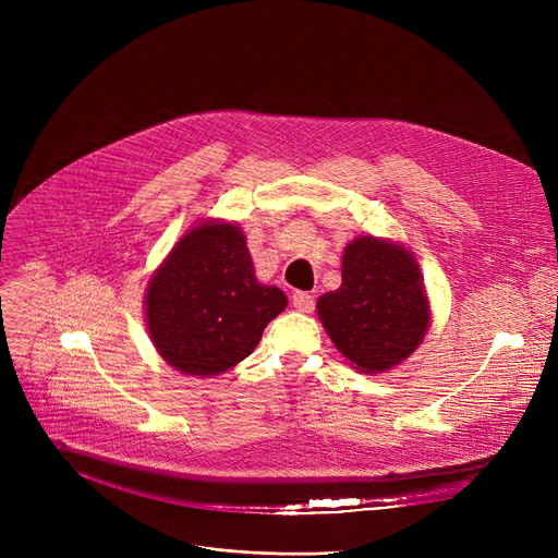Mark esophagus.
I'll use <instances>...</instances> for the list:
<instances>
[{
    "instance_id": "obj_1",
    "label": "esophagus",
    "mask_w": 558,
    "mask_h": 558,
    "mask_svg": "<svg viewBox=\"0 0 558 558\" xmlns=\"http://www.w3.org/2000/svg\"><path fill=\"white\" fill-rule=\"evenodd\" d=\"M291 305H294L299 312H312L314 296L307 294V291H294V294H291Z\"/></svg>"
}]
</instances>
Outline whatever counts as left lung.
I'll return each mask as SVG.
<instances>
[{
  "label": "left lung",
  "instance_id": "obj_1",
  "mask_svg": "<svg viewBox=\"0 0 558 558\" xmlns=\"http://www.w3.org/2000/svg\"><path fill=\"white\" fill-rule=\"evenodd\" d=\"M316 312L339 353L362 373L404 362L432 318L414 255L371 234L343 248L341 287L320 296Z\"/></svg>",
  "mask_w": 558,
  "mask_h": 558
}]
</instances>
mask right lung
<instances>
[{"label":"right lung","instance_id":"1","mask_svg":"<svg viewBox=\"0 0 558 558\" xmlns=\"http://www.w3.org/2000/svg\"><path fill=\"white\" fill-rule=\"evenodd\" d=\"M287 307L278 287L255 278L238 223L203 221L156 269L144 296L160 357L185 375H219L246 360Z\"/></svg>","mask_w":558,"mask_h":558}]
</instances>
